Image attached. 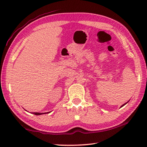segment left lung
Masks as SVG:
<instances>
[{
    "label": "left lung",
    "instance_id": "1",
    "mask_svg": "<svg viewBox=\"0 0 147 147\" xmlns=\"http://www.w3.org/2000/svg\"><path fill=\"white\" fill-rule=\"evenodd\" d=\"M127 102H126V104H123V105H121V107H123V106H124V105H126V104H127Z\"/></svg>",
    "mask_w": 147,
    "mask_h": 147
}]
</instances>
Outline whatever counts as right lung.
Masks as SVG:
<instances>
[{
  "mask_svg": "<svg viewBox=\"0 0 147 147\" xmlns=\"http://www.w3.org/2000/svg\"><path fill=\"white\" fill-rule=\"evenodd\" d=\"M47 113H48V112H47ZM33 114L35 115H41V114H45V113H39V112H33Z\"/></svg>",
  "mask_w": 147,
  "mask_h": 147,
  "instance_id": "right-lung-1",
  "label": "right lung"
}]
</instances>
